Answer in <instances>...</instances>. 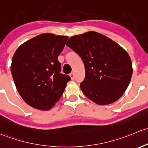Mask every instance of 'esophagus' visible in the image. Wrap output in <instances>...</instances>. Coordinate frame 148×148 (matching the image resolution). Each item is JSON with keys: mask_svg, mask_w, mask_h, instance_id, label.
I'll use <instances>...</instances> for the list:
<instances>
[{"mask_svg": "<svg viewBox=\"0 0 148 148\" xmlns=\"http://www.w3.org/2000/svg\"><path fill=\"white\" fill-rule=\"evenodd\" d=\"M70 76H71V79H72V80H74L75 75H74L73 73H71L70 74Z\"/></svg>", "mask_w": 148, "mask_h": 148, "instance_id": "34e87169", "label": "esophagus"}]
</instances>
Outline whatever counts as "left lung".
<instances>
[{"instance_id":"left-lung-1","label":"left lung","mask_w":148,"mask_h":148,"mask_svg":"<svg viewBox=\"0 0 148 148\" xmlns=\"http://www.w3.org/2000/svg\"><path fill=\"white\" fill-rule=\"evenodd\" d=\"M67 46L80 56L85 79L80 88L87 97L98 105H108L120 98L130 82V58L121 46L94 31L72 36Z\"/></svg>"}]
</instances>
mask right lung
<instances>
[{
	"mask_svg": "<svg viewBox=\"0 0 148 148\" xmlns=\"http://www.w3.org/2000/svg\"><path fill=\"white\" fill-rule=\"evenodd\" d=\"M67 36L42 33L21 45L15 52L10 71L17 90L31 107L48 110L63 95L68 75L60 73L58 57Z\"/></svg>",
	"mask_w": 148,
	"mask_h": 148,
	"instance_id": "right-lung-1",
	"label": "right lung"
}]
</instances>
